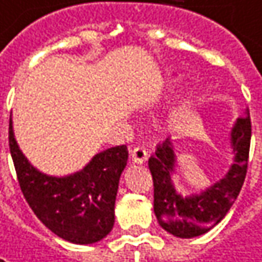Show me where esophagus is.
Listing matches in <instances>:
<instances>
[{
	"label": "esophagus",
	"instance_id": "obj_1",
	"mask_svg": "<svg viewBox=\"0 0 262 262\" xmlns=\"http://www.w3.org/2000/svg\"><path fill=\"white\" fill-rule=\"evenodd\" d=\"M130 160L136 164H144L148 160V151L142 146H136L133 148L130 152Z\"/></svg>",
	"mask_w": 262,
	"mask_h": 262
}]
</instances>
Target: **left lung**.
<instances>
[{"label":"left lung","instance_id":"left-lung-1","mask_svg":"<svg viewBox=\"0 0 262 262\" xmlns=\"http://www.w3.org/2000/svg\"><path fill=\"white\" fill-rule=\"evenodd\" d=\"M251 133V117L246 110L231 127L230 142L234 159L228 172L206 190L185 197L177 191L172 181L177 167L172 141L166 139L157 146L156 154L148 160V167L154 182V213L167 233L181 238L197 237L223 221L246 178Z\"/></svg>","mask_w":262,"mask_h":262}]
</instances>
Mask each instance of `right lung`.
Here are the masks:
<instances>
[{"label": "right lung", "instance_id": "1", "mask_svg": "<svg viewBox=\"0 0 262 262\" xmlns=\"http://www.w3.org/2000/svg\"><path fill=\"white\" fill-rule=\"evenodd\" d=\"M8 144L25 199L50 231L75 245L96 243L110 234L116 220L118 181L129 157L127 146L102 151L75 173L50 177L25 157L16 142L11 118Z\"/></svg>", "mask_w": 262, "mask_h": 262}]
</instances>
